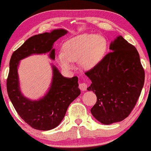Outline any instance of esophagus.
Masks as SVG:
<instances>
[{
	"label": "esophagus",
	"instance_id": "obj_1",
	"mask_svg": "<svg viewBox=\"0 0 151 151\" xmlns=\"http://www.w3.org/2000/svg\"><path fill=\"white\" fill-rule=\"evenodd\" d=\"M79 87L81 91H86L87 89V87H88V86H87L86 83H80L79 85Z\"/></svg>",
	"mask_w": 151,
	"mask_h": 151
}]
</instances>
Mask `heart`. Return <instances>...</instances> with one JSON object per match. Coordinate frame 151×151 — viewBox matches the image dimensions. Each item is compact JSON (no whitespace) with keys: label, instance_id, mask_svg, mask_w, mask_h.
Instances as JSON below:
<instances>
[{"label":"heart","instance_id":"1","mask_svg":"<svg viewBox=\"0 0 151 151\" xmlns=\"http://www.w3.org/2000/svg\"><path fill=\"white\" fill-rule=\"evenodd\" d=\"M107 41L103 36L96 34H84L70 40L65 44L64 52L58 54V60L65 70L74 68L72 62L80 61L85 69L97 66L104 58Z\"/></svg>","mask_w":151,"mask_h":151}]
</instances>
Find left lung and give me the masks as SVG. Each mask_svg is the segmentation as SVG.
I'll return each instance as SVG.
<instances>
[{"label":"left lung","instance_id":"obj_1","mask_svg":"<svg viewBox=\"0 0 151 151\" xmlns=\"http://www.w3.org/2000/svg\"><path fill=\"white\" fill-rule=\"evenodd\" d=\"M111 52L97 66L86 72L91 80L88 91L95 92L97 101L92 115L104 124L122 121L139 99L145 72L137 48L122 36L110 45Z\"/></svg>","mask_w":151,"mask_h":151}]
</instances>
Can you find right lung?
I'll return each mask as SVG.
<instances>
[{
    "label": "right lung",
    "instance_id": "add662e5",
    "mask_svg": "<svg viewBox=\"0 0 151 151\" xmlns=\"http://www.w3.org/2000/svg\"><path fill=\"white\" fill-rule=\"evenodd\" d=\"M68 33V31L52 30L50 33L34 35L28 39L14 51L10 60L7 79V91L14 109L22 119L32 128L47 131L55 128L64 118L69 105L80 95L78 77H63L52 65V78L48 91L42 99L32 101L24 97L19 88L17 68L19 61L33 54L49 52L50 59L55 60V41Z\"/></svg>",
    "mask_w": 151,
    "mask_h": 151
}]
</instances>
